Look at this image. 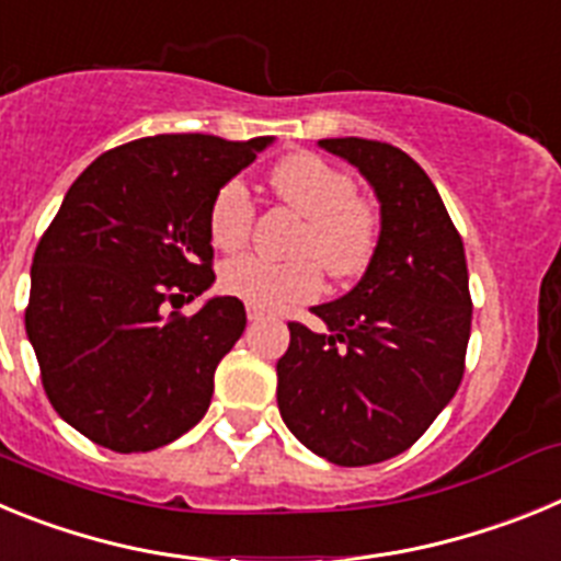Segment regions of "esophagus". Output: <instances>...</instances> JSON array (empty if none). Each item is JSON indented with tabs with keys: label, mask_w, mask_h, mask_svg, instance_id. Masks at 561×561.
I'll list each match as a JSON object with an SVG mask.
<instances>
[{
	"label": "esophagus",
	"mask_w": 561,
	"mask_h": 561,
	"mask_svg": "<svg viewBox=\"0 0 561 561\" xmlns=\"http://www.w3.org/2000/svg\"><path fill=\"white\" fill-rule=\"evenodd\" d=\"M266 311L264 309H255V306H247V320L250 323H257V320H264Z\"/></svg>",
	"instance_id": "1"
}]
</instances>
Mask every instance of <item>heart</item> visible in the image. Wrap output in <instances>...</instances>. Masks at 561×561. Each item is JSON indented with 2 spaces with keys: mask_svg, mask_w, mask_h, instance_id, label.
<instances>
[{
  "mask_svg": "<svg viewBox=\"0 0 561 561\" xmlns=\"http://www.w3.org/2000/svg\"><path fill=\"white\" fill-rule=\"evenodd\" d=\"M275 196L304 216L291 238L289 261L261 255L232 257L221 266L219 286L230 297L255 309H284L311 300L323 289L325 275L348 280L370 264L379 241V216L342 168L317 153L300 151L277 162L270 173ZM255 219V205L241 180L216 191L207 213V232L219 250L236 252L247 244Z\"/></svg>",
  "mask_w": 561,
  "mask_h": 561,
  "instance_id": "heart-1",
  "label": "heart"
}]
</instances>
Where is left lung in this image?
Masks as SVG:
<instances>
[{
    "instance_id": "obj_1",
    "label": "left lung",
    "mask_w": 561,
    "mask_h": 561,
    "mask_svg": "<svg viewBox=\"0 0 561 561\" xmlns=\"http://www.w3.org/2000/svg\"><path fill=\"white\" fill-rule=\"evenodd\" d=\"M379 199V241L359 284L314 306L325 323H289L277 408L304 447L336 466L410 449L463 379L472 297L463 241L424 168L379 140L331 137Z\"/></svg>"
}]
</instances>
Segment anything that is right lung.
I'll return each mask as SVG.
<instances>
[{
    "mask_svg": "<svg viewBox=\"0 0 561 561\" xmlns=\"http://www.w3.org/2000/svg\"><path fill=\"white\" fill-rule=\"evenodd\" d=\"M266 146L157 134L101 153L67 191L33 255L24 329L49 404L89 440L151 453L207 413L244 304L168 306L213 286L210 202Z\"/></svg>",
    "mask_w": 561,
    "mask_h": 561,
    "instance_id": "1",
    "label": "right lung"
}]
</instances>
